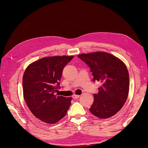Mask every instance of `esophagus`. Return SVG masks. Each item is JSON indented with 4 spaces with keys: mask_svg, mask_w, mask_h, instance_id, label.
Returning <instances> with one entry per match:
<instances>
[{
    "mask_svg": "<svg viewBox=\"0 0 148 148\" xmlns=\"http://www.w3.org/2000/svg\"><path fill=\"white\" fill-rule=\"evenodd\" d=\"M79 97H80V95H76V94H74V95H73V98L74 99H77V98H78Z\"/></svg>",
    "mask_w": 148,
    "mask_h": 148,
    "instance_id": "1",
    "label": "esophagus"
}]
</instances>
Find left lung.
Listing matches in <instances>:
<instances>
[{
  "instance_id": "obj_1",
  "label": "left lung",
  "mask_w": 148,
  "mask_h": 148,
  "mask_svg": "<svg viewBox=\"0 0 148 148\" xmlns=\"http://www.w3.org/2000/svg\"><path fill=\"white\" fill-rule=\"evenodd\" d=\"M90 68L93 82L102 83L89 110L100 119L109 118L125 104L129 92V74L125 64L108 53L97 51L79 54Z\"/></svg>"
}]
</instances>
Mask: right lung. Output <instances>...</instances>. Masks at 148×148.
Listing matches in <instances>:
<instances>
[{
	"instance_id": "right-lung-1",
	"label": "right lung",
	"mask_w": 148,
	"mask_h": 148,
	"mask_svg": "<svg viewBox=\"0 0 148 148\" xmlns=\"http://www.w3.org/2000/svg\"><path fill=\"white\" fill-rule=\"evenodd\" d=\"M73 56L45 57L26 68L23 77V97L30 112L42 122L54 124L66 115L72 100L54 95L65 66Z\"/></svg>"
}]
</instances>
